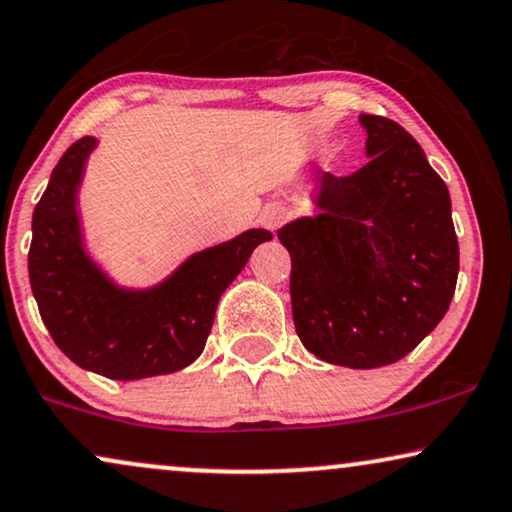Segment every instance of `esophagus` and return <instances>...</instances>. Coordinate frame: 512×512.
Segmentation results:
<instances>
[{"label": "esophagus", "mask_w": 512, "mask_h": 512, "mask_svg": "<svg viewBox=\"0 0 512 512\" xmlns=\"http://www.w3.org/2000/svg\"><path fill=\"white\" fill-rule=\"evenodd\" d=\"M285 217H288V210H285L283 206H271V208L264 210L262 217H260V222H262L267 229L276 231V229L283 224Z\"/></svg>", "instance_id": "1"}]
</instances>
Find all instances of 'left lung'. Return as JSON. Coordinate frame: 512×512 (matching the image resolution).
<instances>
[{"label":"left lung","instance_id":"8db88e82","mask_svg":"<svg viewBox=\"0 0 512 512\" xmlns=\"http://www.w3.org/2000/svg\"><path fill=\"white\" fill-rule=\"evenodd\" d=\"M363 168L318 173L316 215L278 229L306 351L325 363L391 365L431 335L452 302L459 241L452 201L424 149L391 119L360 114Z\"/></svg>","mask_w":512,"mask_h":512}]
</instances>
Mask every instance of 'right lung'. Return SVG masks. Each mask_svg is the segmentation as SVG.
Listing matches in <instances>:
<instances>
[{
    "label": "right lung",
    "instance_id": "1",
    "mask_svg": "<svg viewBox=\"0 0 512 512\" xmlns=\"http://www.w3.org/2000/svg\"><path fill=\"white\" fill-rule=\"evenodd\" d=\"M98 138L86 135L53 168L32 213V295L53 342L72 363L107 379L135 381L192 365L203 353L222 292L271 231L248 229L189 255L149 285L114 281L86 248L79 189Z\"/></svg>",
    "mask_w": 512,
    "mask_h": 512
}]
</instances>
